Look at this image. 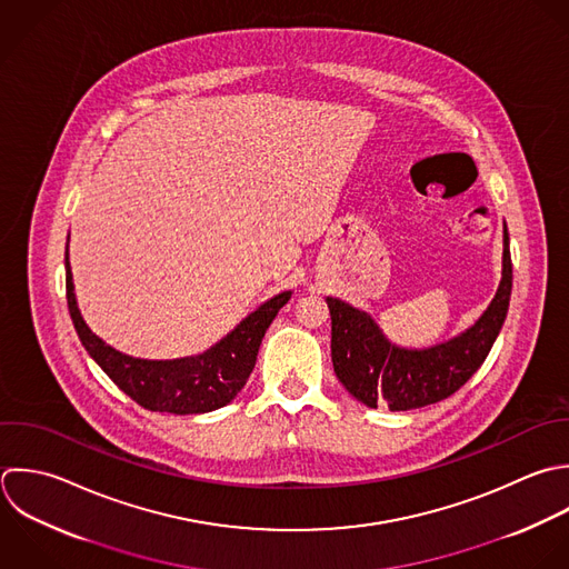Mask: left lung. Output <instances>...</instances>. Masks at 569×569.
Listing matches in <instances>:
<instances>
[{
	"label": "left lung",
	"mask_w": 569,
	"mask_h": 569,
	"mask_svg": "<svg viewBox=\"0 0 569 569\" xmlns=\"http://www.w3.org/2000/svg\"><path fill=\"white\" fill-rule=\"evenodd\" d=\"M512 295L510 234L503 228V277L481 319L459 337L408 350L390 343L370 315L328 297L332 317V366L343 388L368 408L386 403L392 412L423 408L455 395L490 355Z\"/></svg>",
	"instance_id": "1"
}]
</instances>
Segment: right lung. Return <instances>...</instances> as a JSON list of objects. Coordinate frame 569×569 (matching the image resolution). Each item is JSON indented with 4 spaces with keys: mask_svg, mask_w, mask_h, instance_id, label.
Returning <instances> with one entry per match:
<instances>
[{
    "mask_svg": "<svg viewBox=\"0 0 569 569\" xmlns=\"http://www.w3.org/2000/svg\"><path fill=\"white\" fill-rule=\"evenodd\" d=\"M290 297V290L272 297L203 355L172 361L134 359L106 346L81 319L66 250V299L81 346L119 390L152 412L201 415L230 403L257 363L268 326Z\"/></svg>",
    "mask_w": 569,
    "mask_h": 569,
    "instance_id": "1",
    "label": "right lung"
}]
</instances>
